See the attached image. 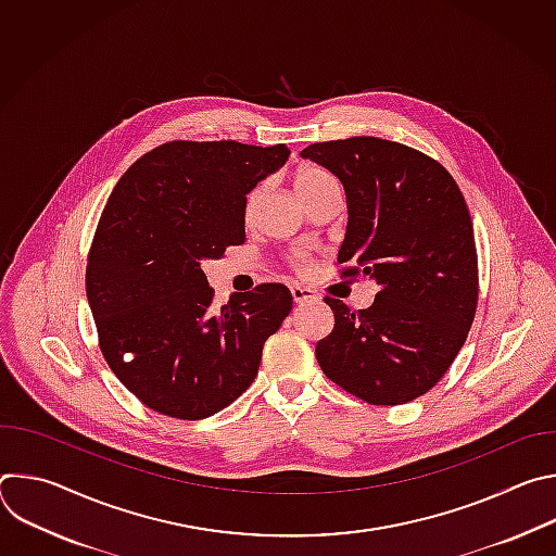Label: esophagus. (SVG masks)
<instances>
[{"mask_svg":"<svg viewBox=\"0 0 556 556\" xmlns=\"http://www.w3.org/2000/svg\"><path fill=\"white\" fill-rule=\"evenodd\" d=\"M290 292H292V299H294L296 303H309V301L316 299V294H314L309 288H305V286H292Z\"/></svg>","mask_w":556,"mask_h":556,"instance_id":"34e87169","label":"esophagus"}]
</instances>
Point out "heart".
I'll use <instances>...</instances> for the list:
<instances>
[{"instance_id": "obj_1", "label": "heart", "mask_w": 556, "mask_h": 556, "mask_svg": "<svg viewBox=\"0 0 556 556\" xmlns=\"http://www.w3.org/2000/svg\"><path fill=\"white\" fill-rule=\"evenodd\" d=\"M330 185H337V180L321 167H305L296 174V180H294V189L299 193V198L303 200V204L314 198L316 193H321L324 189H328ZM264 198V187L257 185L255 189L249 191L247 200H244V217L247 219H253L257 208H260V202ZM307 264V257L303 253H294L292 255V266L294 268H303Z\"/></svg>"}]
</instances>
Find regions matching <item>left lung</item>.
Returning <instances> with one entry per match:
<instances>
[{
  "instance_id": "obj_1",
  "label": "left lung",
  "mask_w": 556,
  "mask_h": 556,
  "mask_svg": "<svg viewBox=\"0 0 556 556\" xmlns=\"http://www.w3.org/2000/svg\"><path fill=\"white\" fill-rule=\"evenodd\" d=\"M303 157L348 195L341 277L380 286L365 309L326 296L334 330L316 343L324 374L369 405H405L446 374L478 307L468 206L431 155L376 136L314 142Z\"/></svg>"
}]
</instances>
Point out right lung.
Wrapping results in <instances>:
<instances>
[{"label": "right lung", "instance_id": "1", "mask_svg": "<svg viewBox=\"0 0 556 556\" xmlns=\"http://www.w3.org/2000/svg\"><path fill=\"white\" fill-rule=\"evenodd\" d=\"M290 149L235 140H172L114 187L88 255L86 292L101 352L149 409L202 420L257 376L262 350L292 309L281 283L213 307L202 262L247 240L244 200Z\"/></svg>", "mask_w": 556, "mask_h": 556}]
</instances>
